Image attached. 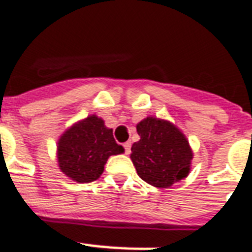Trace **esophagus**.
Segmentation results:
<instances>
[{"label":"esophagus","instance_id":"34e87169","mask_svg":"<svg viewBox=\"0 0 252 252\" xmlns=\"http://www.w3.org/2000/svg\"><path fill=\"white\" fill-rule=\"evenodd\" d=\"M130 141H128V142H126V144L123 145L124 146V150H126V154H130Z\"/></svg>","mask_w":252,"mask_h":252}]
</instances>
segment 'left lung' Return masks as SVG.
<instances>
[{
  "label": "left lung",
  "instance_id": "left-lung-1",
  "mask_svg": "<svg viewBox=\"0 0 252 252\" xmlns=\"http://www.w3.org/2000/svg\"><path fill=\"white\" fill-rule=\"evenodd\" d=\"M140 141L132 145L137 175L157 188H169L190 172L193 151L184 133L167 120L147 116L137 124Z\"/></svg>",
  "mask_w": 252,
  "mask_h": 252
}]
</instances>
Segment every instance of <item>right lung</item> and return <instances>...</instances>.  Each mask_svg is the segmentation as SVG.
<instances>
[{
	"instance_id": "add662e5",
	"label": "right lung",
	"mask_w": 252,
	"mask_h": 252,
	"mask_svg": "<svg viewBox=\"0 0 252 252\" xmlns=\"http://www.w3.org/2000/svg\"><path fill=\"white\" fill-rule=\"evenodd\" d=\"M124 153L116 144L112 129L95 115L88 116L69 126L58 141L59 168L76 183L99 179L107 159Z\"/></svg>"
}]
</instances>
